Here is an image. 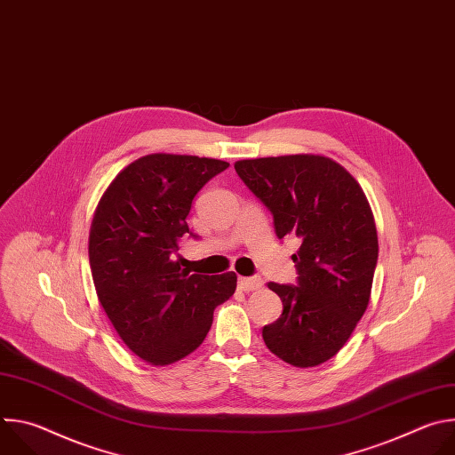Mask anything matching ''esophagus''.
<instances>
[{"label": "esophagus", "mask_w": 455, "mask_h": 455, "mask_svg": "<svg viewBox=\"0 0 455 455\" xmlns=\"http://www.w3.org/2000/svg\"><path fill=\"white\" fill-rule=\"evenodd\" d=\"M237 286L243 291H253V290L263 288V279L261 277H239Z\"/></svg>", "instance_id": "1"}]
</instances>
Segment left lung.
Wrapping results in <instances>:
<instances>
[{
    "mask_svg": "<svg viewBox=\"0 0 455 455\" xmlns=\"http://www.w3.org/2000/svg\"><path fill=\"white\" fill-rule=\"evenodd\" d=\"M235 172L274 216L279 239L295 237L297 284L268 283L281 316L263 328L267 347L286 363L333 358L367 309L378 235L358 181L337 162L290 155L235 162Z\"/></svg>",
    "mask_w": 455,
    "mask_h": 455,
    "instance_id": "obj_1",
    "label": "left lung"
}]
</instances>
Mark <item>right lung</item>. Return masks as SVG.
<instances>
[{"instance_id": "1", "label": "right lung", "mask_w": 455, "mask_h": 455, "mask_svg": "<svg viewBox=\"0 0 455 455\" xmlns=\"http://www.w3.org/2000/svg\"><path fill=\"white\" fill-rule=\"evenodd\" d=\"M227 167L214 158L148 155L118 172L95 211L88 253L97 297L124 344L151 365L198 349L214 307L235 291L234 272L190 274L178 259L194 196Z\"/></svg>"}]
</instances>
